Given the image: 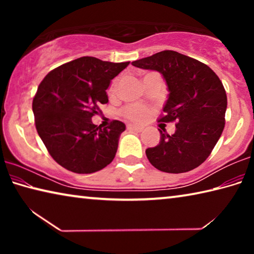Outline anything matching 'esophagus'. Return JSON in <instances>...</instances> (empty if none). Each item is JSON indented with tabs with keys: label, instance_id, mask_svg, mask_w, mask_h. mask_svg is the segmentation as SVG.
<instances>
[{
	"label": "esophagus",
	"instance_id": "34e87169",
	"mask_svg": "<svg viewBox=\"0 0 254 254\" xmlns=\"http://www.w3.org/2000/svg\"><path fill=\"white\" fill-rule=\"evenodd\" d=\"M127 130L130 131H136V132H141L142 131V127H136V126H133V124H127Z\"/></svg>",
	"mask_w": 254,
	"mask_h": 254
}]
</instances>
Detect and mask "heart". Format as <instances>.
Wrapping results in <instances>:
<instances>
[{
    "mask_svg": "<svg viewBox=\"0 0 254 254\" xmlns=\"http://www.w3.org/2000/svg\"><path fill=\"white\" fill-rule=\"evenodd\" d=\"M118 83H119V80L115 79L113 83L111 84L110 94H112V95H113V94H115V92H117ZM122 114L127 119L131 120V121H133V122H141L145 118V115H147V111H145L143 107H141V106L132 105V106L126 107V109L122 111Z\"/></svg>",
    "mask_w": 254,
    "mask_h": 254,
    "instance_id": "heart-1",
    "label": "heart"
}]
</instances>
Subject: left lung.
<instances>
[{
    "instance_id": "obj_1",
    "label": "left lung",
    "mask_w": 254,
    "mask_h": 254,
    "mask_svg": "<svg viewBox=\"0 0 254 254\" xmlns=\"http://www.w3.org/2000/svg\"><path fill=\"white\" fill-rule=\"evenodd\" d=\"M159 71L168 87L161 122L176 121L174 134L160 131V142L145 150L157 169L187 173L200 166L212 152L225 126L227 97L217 75L194 58L163 50L132 63Z\"/></svg>"
}]
</instances>
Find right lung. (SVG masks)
Returning <instances> with one entry per match:
<instances>
[{
    "instance_id": "right-lung-1",
    "label": "right lung",
    "mask_w": 254,
    "mask_h": 254,
    "mask_svg": "<svg viewBox=\"0 0 254 254\" xmlns=\"http://www.w3.org/2000/svg\"><path fill=\"white\" fill-rule=\"evenodd\" d=\"M81 57L51 70L32 102L38 134L54 160L76 174H92L113 161L126 124L102 128L92 122L109 102L111 80L128 66Z\"/></svg>"
}]
</instances>
